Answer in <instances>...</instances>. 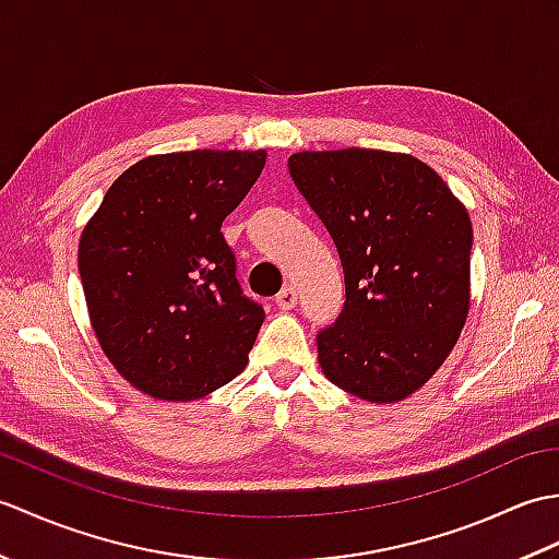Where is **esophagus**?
I'll use <instances>...</instances> for the list:
<instances>
[{
  "instance_id": "34e87169",
  "label": "esophagus",
  "mask_w": 559,
  "mask_h": 559,
  "mask_svg": "<svg viewBox=\"0 0 559 559\" xmlns=\"http://www.w3.org/2000/svg\"><path fill=\"white\" fill-rule=\"evenodd\" d=\"M276 305L281 307V310H293L295 305H298V290H295V286H286L278 295H276Z\"/></svg>"
}]
</instances>
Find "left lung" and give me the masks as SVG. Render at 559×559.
<instances>
[{
  "label": "left lung",
  "instance_id": "left-lung-1",
  "mask_svg": "<svg viewBox=\"0 0 559 559\" xmlns=\"http://www.w3.org/2000/svg\"><path fill=\"white\" fill-rule=\"evenodd\" d=\"M288 170L326 225L346 281L343 312L317 334L322 372L362 401L408 399L442 367L466 324V206L411 153L300 151Z\"/></svg>",
  "mask_w": 559,
  "mask_h": 559
}]
</instances>
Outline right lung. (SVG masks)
<instances>
[{"label":"right lung","instance_id":"right-lung-1","mask_svg":"<svg viewBox=\"0 0 559 559\" xmlns=\"http://www.w3.org/2000/svg\"><path fill=\"white\" fill-rule=\"evenodd\" d=\"M266 151L148 156L110 185L79 240L91 326L129 384L194 401L240 374L264 322L221 233Z\"/></svg>","mask_w":559,"mask_h":559}]
</instances>
